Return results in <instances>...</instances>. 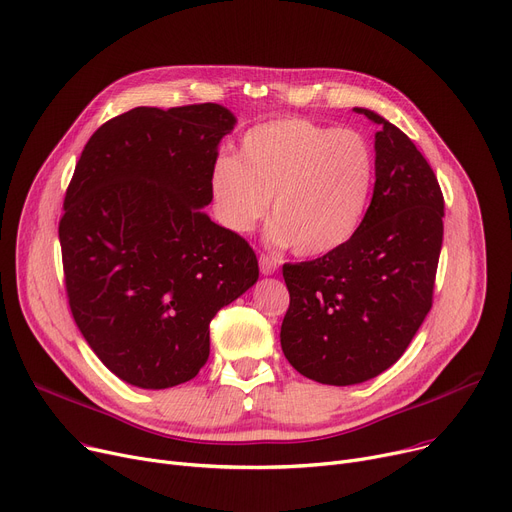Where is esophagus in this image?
Instances as JSON below:
<instances>
[{
	"instance_id": "1",
	"label": "esophagus",
	"mask_w": 512,
	"mask_h": 512,
	"mask_svg": "<svg viewBox=\"0 0 512 512\" xmlns=\"http://www.w3.org/2000/svg\"><path fill=\"white\" fill-rule=\"evenodd\" d=\"M278 267H280V263H278V259H276V257L265 255V253H261V255H259V269H261V274H263V276L276 274Z\"/></svg>"
}]
</instances>
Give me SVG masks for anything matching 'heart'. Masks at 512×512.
I'll return each instance as SVG.
<instances>
[{"label":"heart","mask_w":512,"mask_h":512,"mask_svg":"<svg viewBox=\"0 0 512 512\" xmlns=\"http://www.w3.org/2000/svg\"><path fill=\"white\" fill-rule=\"evenodd\" d=\"M374 183V152L354 129L302 117L251 127L238 158L218 156L210 170L216 220L245 234L271 203V241L300 257L344 247L362 224Z\"/></svg>","instance_id":"obj_1"}]
</instances>
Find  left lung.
I'll return each instance as SVG.
<instances>
[{
  "instance_id": "left-lung-1",
  "label": "left lung",
  "mask_w": 512,
  "mask_h": 512,
  "mask_svg": "<svg viewBox=\"0 0 512 512\" xmlns=\"http://www.w3.org/2000/svg\"><path fill=\"white\" fill-rule=\"evenodd\" d=\"M374 133V191L360 228L333 253L286 263L288 362L323 385H358L393 366L424 323L442 247L445 199L434 170L385 117Z\"/></svg>"
}]
</instances>
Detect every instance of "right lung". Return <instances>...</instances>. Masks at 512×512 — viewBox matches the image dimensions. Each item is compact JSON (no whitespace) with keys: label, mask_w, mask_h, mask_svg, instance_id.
Returning a JSON list of instances; mask_svg holds the SVG:
<instances>
[{"label":"right lung","mask_w":512,"mask_h":512,"mask_svg":"<svg viewBox=\"0 0 512 512\" xmlns=\"http://www.w3.org/2000/svg\"><path fill=\"white\" fill-rule=\"evenodd\" d=\"M234 123L216 102L131 109L94 131L67 187L70 309L100 362L133 387L191 381L210 356V321L259 278L245 238L201 210Z\"/></svg>","instance_id":"add662e5"}]
</instances>
